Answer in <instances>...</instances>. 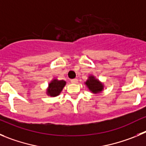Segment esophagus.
<instances>
[{
    "instance_id": "esophagus-1",
    "label": "esophagus",
    "mask_w": 146,
    "mask_h": 146,
    "mask_svg": "<svg viewBox=\"0 0 146 146\" xmlns=\"http://www.w3.org/2000/svg\"><path fill=\"white\" fill-rule=\"evenodd\" d=\"M70 82H71L72 84H76V83L78 82V79H77V78H75V79H72V80H70Z\"/></svg>"
}]
</instances>
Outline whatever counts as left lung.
Wrapping results in <instances>:
<instances>
[{
  "mask_svg": "<svg viewBox=\"0 0 146 146\" xmlns=\"http://www.w3.org/2000/svg\"><path fill=\"white\" fill-rule=\"evenodd\" d=\"M86 84L87 85L88 88H89L90 91H92L94 94L99 93L103 89L102 84L98 80L95 79L94 76L89 77V79L87 80Z\"/></svg>",
  "mask_w": 146,
  "mask_h": 146,
  "instance_id": "obj_1",
  "label": "left lung"
}]
</instances>
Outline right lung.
<instances>
[{"label":"right lung","mask_w":146,"mask_h":146,"mask_svg":"<svg viewBox=\"0 0 146 146\" xmlns=\"http://www.w3.org/2000/svg\"><path fill=\"white\" fill-rule=\"evenodd\" d=\"M65 85V81L53 80L50 84L47 89V93L51 96H56L60 94L61 91Z\"/></svg>","instance_id":"1"}]
</instances>
